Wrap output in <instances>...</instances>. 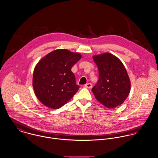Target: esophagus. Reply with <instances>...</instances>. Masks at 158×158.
<instances>
[{"mask_svg": "<svg viewBox=\"0 0 158 158\" xmlns=\"http://www.w3.org/2000/svg\"><path fill=\"white\" fill-rule=\"evenodd\" d=\"M85 87L87 88H91L92 87V85L90 83H88V84L85 85Z\"/></svg>", "mask_w": 158, "mask_h": 158, "instance_id": "esophagus-1", "label": "esophagus"}]
</instances>
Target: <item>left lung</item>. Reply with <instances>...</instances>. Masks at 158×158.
I'll use <instances>...</instances> for the list:
<instances>
[{"label":"left lung","mask_w":158,"mask_h":158,"mask_svg":"<svg viewBox=\"0 0 158 158\" xmlns=\"http://www.w3.org/2000/svg\"><path fill=\"white\" fill-rule=\"evenodd\" d=\"M93 59L99 70L98 81L92 88L95 98L108 108L121 105L131 89L130 80L123 62L109 53L94 55Z\"/></svg>","instance_id":"8db88e82"}]
</instances>
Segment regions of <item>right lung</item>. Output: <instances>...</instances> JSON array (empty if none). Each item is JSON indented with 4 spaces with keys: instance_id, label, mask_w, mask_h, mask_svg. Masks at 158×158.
I'll use <instances>...</instances> for the list:
<instances>
[{
    "instance_id": "add662e5",
    "label": "right lung",
    "mask_w": 158,
    "mask_h": 158,
    "mask_svg": "<svg viewBox=\"0 0 158 158\" xmlns=\"http://www.w3.org/2000/svg\"><path fill=\"white\" fill-rule=\"evenodd\" d=\"M81 57L80 53L57 49L39 61L33 72V87L43 105L58 109L73 97L79 86L71 69Z\"/></svg>"
}]
</instances>
